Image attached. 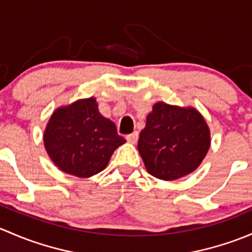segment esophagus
Returning a JSON list of instances; mask_svg holds the SVG:
<instances>
[{"mask_svg": "<svg viewBox=\"0 0 252 252\" xmlns=\"http://www.w3.org/2000/svg\"><path fill=\"white\" fill-rule=\"evenodd\" d=\"M127 142L131 144H136L137 141H138V132H133V133L128 134V136L126 137Z\"/></svg>", "mask_w": 252, "mask_h": 252, "instance_id": "obj_1", "label": "esophagus"}]
</instances>
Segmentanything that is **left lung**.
I'll list each match as a JSON object with an SVG mask.
<instances>
[{
  "label": "left lung",
  "instance_id": "1",
  "mask_svg": "<svg viewBox=\"0 0 252 252\" xmlns=\"http://www.w3.org/2000/svg\"><path fill=\"white\" fill-rule=\"evenodd\" d=\"M210 144V128L195 108L158 102L139 133L138 152L150 175L175 181L200 166Z\"/></svg>",
  "mask_w": 252,
  "mask_h": 252
}]
</instances>
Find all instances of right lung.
Instances as JSON below:
<instances>
[{"label":"right lung","mask_w":252,"mask_h":252,"mask_svg":"<svg viewBox=\"0 0 252 252\" xmlns=\"http://www.w3.org/2000/svg\"><path fill=\"white\" fill-rule=\"evenodd\" d=\"M126 143L116 126L98 110L94 97L57 108L49 118L43 144L53 164L69 175L88 178L107 167L114 150Z\"/></svg>","instance_id":"1"}]
</instances>
